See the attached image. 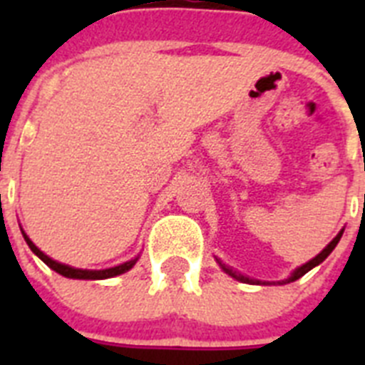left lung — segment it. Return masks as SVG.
Returning a JSON list of instances; mask_svg holds the SVG:
<instances>
[{"mask_svg":"<svg viewBox=\"0 0 365 365\" xmlns=\"http://www.w3.org/2000/svg\"><path fill=\"white\" fill-rule=\"evenodd\" d=\"M341 234H344V230H340V232H338V235H336V237H334V240L331 241V243H329L327 247H325L324 250H322V252L318 254V256H316V257H312L311 261H307V263H305V265L298 267V269H296L294 272H292L291 276H289V278H287V279H283V282H278L279 285H283V283H291V282H296V279H299V278H302L303 274H307L309 270H311V269H314L316 265H320L322 261H324L325 257L329 256V254L333 252V250H334V247H336V245H338V241H340ZM217 263H219V267H221V269L225 270V272L228 274V276H232V278H235V279H237V282H243V283H257V285H261V282H257V279H250V278H247V276H243V274L235 272V270H232L230 267H227V265H225V263H221V261H219V259H217Z\"/></svg>","mask_w":365,"mask_h":365,"instance_id":"1","label":"left lung"}]
</instances>
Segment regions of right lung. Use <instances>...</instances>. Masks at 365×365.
Segmentation results:
<instances>
[{
    "label": "right lung",
    "instance_id": "1",
    "mask_svg": "<svg viewBox=\"0 0 365 365\" xmlns=\"http://www.w3.org/2000/svg\"><path fill=\"white\" fill-rule=\"evenodd\" d=\"M25 241H27L29 248H31L32 252L36 254L38 257H40L41 261H43L45 265L51 267V269L54 270V272L62 274V276H66V278H73V279H106V278H113V276H118V274H124L128 272V270L131 269V267L137 263L138 257H135V259L131 261H125V263H122V265L118 267H111V269H104V270H87V269H74V267H69V265H63V263H58V261L51 259L49 256H45L43 252H41L40 248L36 247V245L32 243L31 240L27 237V234H24Z\"/></svg>",
    "mask_w": 365,
    "mask_h": 365
}]
</instances>
